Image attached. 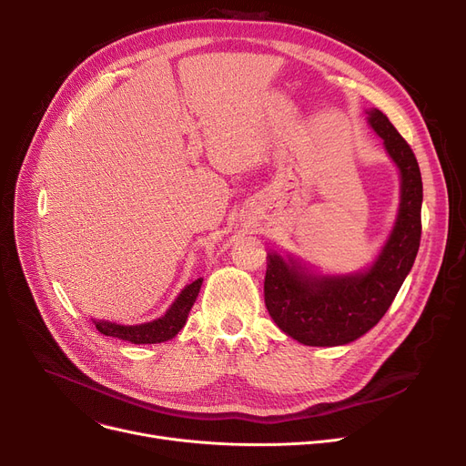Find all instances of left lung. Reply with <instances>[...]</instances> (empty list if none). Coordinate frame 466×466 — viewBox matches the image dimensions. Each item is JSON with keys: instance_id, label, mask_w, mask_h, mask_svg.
<instances>
[{"instance_id": "8db88e82", "label": "left lung", "mask_w": 466, "mask_h": 466, "mask_svg": "<svg viewBox=\"0 0 466 466\" xmlns=\"http://www.w3.org/2000/svg\"><path fill=\"white\" fill-rule=\"evenodd\" d=\"M370 127L400 169V209L393 234L369 272L344 278H315L297 262L266 257L264 302L276 325L304 346H341L369 332L393 304L411 270L421 241L423 183L408 141L378 109Z\"/></svg>"}]
</instances>
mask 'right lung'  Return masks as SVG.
<instances>
[{
  "label": "right lung",
  "mask_w": 466,
  "mask_h": 466,
  "mask_svg": "<svg viewBox=\"0 0 466 466\" xmlns=\"http://www.w3.org/2000/svg\"><path fill=\"white\" fill-rule=\"evenodd\" d=\"M202 287V279H196L190 285L183 289L177 300L174 302L164 317L153 321V323H145V325H136V327H122L115 323H104V321H94L96 329L100 330L106 336H113L118 339H127L132 341V344H160V341H166L169 338H174L185 325L187 315L196 302V297H198Z\"/></svg>",
  "instance_id": "obj_1"
}]
</instances>
